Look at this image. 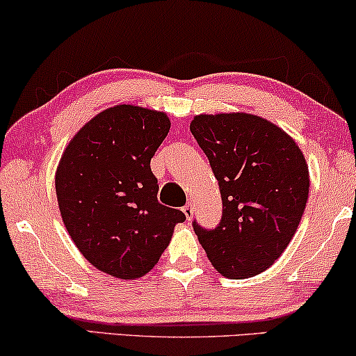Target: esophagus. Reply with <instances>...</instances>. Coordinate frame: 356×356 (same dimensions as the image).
Instances as JSON below:
<instances>
[{"mask_svg": "<svg viewBox=\"0 0 356 356\" xmlns=\"http://www.w3.org/2000/svg\"><path fill=\"white\" fill-rule=\"evenodd\" d=\"M183 212H184V216H186L188 220H191V218H193V213H194V209H193L191 204H186V206L183 207Z\"/></svg>", "mask_w": 356, "mask_h": 356, "instance_id": "1", "label": "esophagus"}]
</instances>
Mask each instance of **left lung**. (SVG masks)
Returning <instances> with one entry per match:
<instances>
[{
	"label": "left lung",
	"instance_id": "8db88e82",
	"mask_svg": "<svg viewBox=\"0 0 356 356\" xmlns=\"http://www.w3.org/2000/svg\"><path fill=\"white\" fill-rule=\"evenodd\" d=\"M189 129L207 155L223 206L212 230L193 222L199 243L222 275L261 274L303 217L309 193L303 152L279 126L250 113L199 115Z\"/></svg>",
	"mask_w": 356,
	"mask_h": 356
}]
</instances>
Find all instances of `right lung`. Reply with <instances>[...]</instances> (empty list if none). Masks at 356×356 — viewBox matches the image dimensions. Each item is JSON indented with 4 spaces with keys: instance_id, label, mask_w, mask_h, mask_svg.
Returning <instances> with one entry per match:
<instances>
[{
    "instance_id": "add662e5",
    "label": "right lung",
    "mask_w": 356,
    "mask_h": 356,
    "mask_svg": "<svg viewBox=\"0 0 356 356\" xmlns=\"http://www.w3.org/2000/svg\"><path fill=\"white\" fill-rule=\"evenodd\" d=\"M170 131L163 111L116 105L94 116L67 144L55 186L60 212L82 256L116 279H139L157 264L178 209L157 199L150 159Z\"/></svg>"
}]
</instances>
